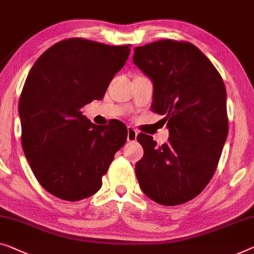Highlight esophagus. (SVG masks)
Returning a JSON list of instances; mask_svg holds the SVG:
<instances>
[{"instance_id":"34e87169","label":"esophagus","mask_w":254,"mask_h":254,"mask_svg":"<svg viewBox=\"0 0 254 254\" xmlns=\"http://www.w3.org/2000/svg\"><path fill=\"white\" fill-rule=\"evenodd\" d=\"M138 131L133 128L132 127H127V140L128 142H134L137 140Z\"/></svg>"}]
</instances>
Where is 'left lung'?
<instances>
[{"mask_svg": "<svg viewBox=\"0 0 254 254\" xmlns=\"http://www.w3.org/2000/svg\"><path fill=\"white\" fill-rule=\"evenodd\" d=\"M133 64L153 82L151 111L164 115L169 141L139 133L141 190L173 206L196 197L217 169L228 134L226 88L207 57L188 42L162 40L134 49Z\"/></svg>", "mask_w": 254, "mask_h": 254, "instance_id": "1", "label": "left lung"}]
</instances>
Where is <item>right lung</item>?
<instances>
[{"label":"right lung","instance_id":"right-lung-1","mask_svg":"<svg viewBox=\"0 0 254 254\" xmlns=\"http://www.w3.org/2000/svg\"><path fill=\"white\" fill-rule=\"evenodd\" d=\"M130 50L70 39L49 48L30 68L18 106L22 149L41 186L56 197L75 202L96 194L126 143V124L97 126L82 108L103 99Z\"/></svg>","mask_w":254,"mask_h":254}]
</instances>
